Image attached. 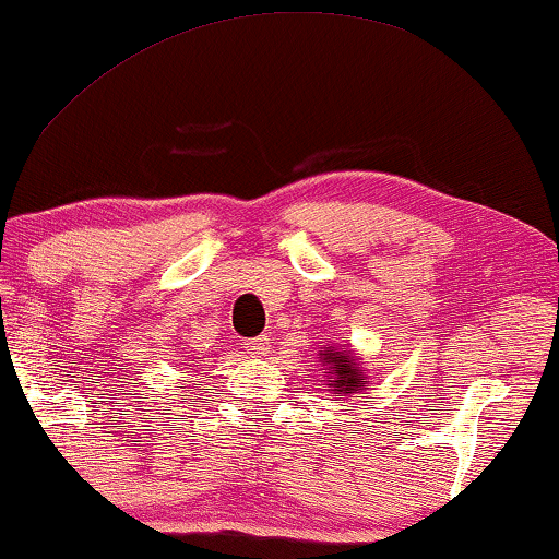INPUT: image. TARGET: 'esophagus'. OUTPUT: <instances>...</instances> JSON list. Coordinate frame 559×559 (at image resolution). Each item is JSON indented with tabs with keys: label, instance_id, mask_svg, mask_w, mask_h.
<instances>
[{
	"label": "esophagus",
	"instance_id": "obj_1",
	"mask_svg": "<svg viewBox=\"0 0 559 559\" xmlns=\"http://www.w3.org/2000/svg\"><path fill=\"white\" fill-rule=\"evenodd\" d=\"M267 349H270V340L264 337V334H260V337L247 340V352H250L252 357H262V355H267Z\"/></svg>",
	"mask_w": 559,
	"mask_h": 559
}]
</instances>
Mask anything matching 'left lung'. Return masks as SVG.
Wrapping results in <instances>:
<instances>
[{"mask_svg": "<svg viewBox=\"0 0 559 559\" xmlns=\"http://www.w3.org/2000/svg\"><path fill=\"white\" fill-rule=\"evenodd\" d=\"M324 359L332 362V377L330 382L334 384V394H352L357 390H367V382H365V374L362 369L355 365V359L345 352H332V349H324Z\"/></svg>", "mask_w": 559, "mask_h": 559, "instance_id": "left-lung-1", "label": "left lung"}]
</instances>
